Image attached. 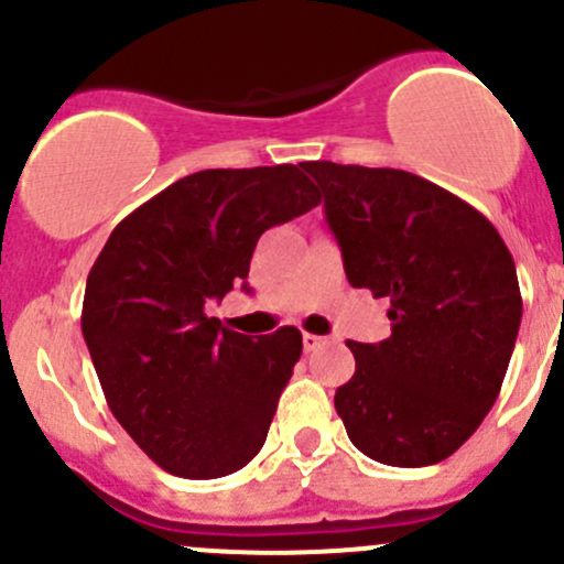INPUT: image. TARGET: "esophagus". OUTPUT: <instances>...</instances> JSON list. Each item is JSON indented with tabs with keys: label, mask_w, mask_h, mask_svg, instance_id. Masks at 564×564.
Masks as SVG:
<instances>
[{
	"label": "esophagus",
	"mask_w": 564,
	"mask_h": 564,
	"mask_svg": "<svg viewBox=\"0 0 564 564\" xmlns=\"http://www.w3.org/2000/svg\"><path fill=\"white\" fill-rule=\"evenodd\" d=\"M322 344H327V338H322V335H314V333H303V346L305 351H314L318 349Z\"/></svg>",
	"instance_id": "esophagus-1"
}]
</instances>
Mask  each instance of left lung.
I'll return each instance as SVG.
<instances>
[{
  "label": "left lung",
  "instance_id": "8db88e82",
  "mask_svg": "<svg viewBox=\"0 0 564 564\" xmlns=\"http://www.w3.org/2000/svg\"><path fill=\"white\" fill-rule=\"evenodd\" d=\"M351 286L390 300L392 333L355 344L335 390L351 445L390 466L440 464L502 390L521 324L513 256L491 220L401 169L305 163Z\"/></svg>",
  "mask_w": 564,
  "mask_h": 564
}]
</instances>
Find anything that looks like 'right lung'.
I'll return each mask as SVG.
<instances>
[{"instance_id":"obj_1","label":"right lung","mask_w":564,"mask_h":564,"mask_svg":"<svg viewBox=\"0 0 564 564\" xmlns=\"http://www.w3.org/2000/svg\"><path fill=\"white\" fill-rule=\"evenodd\" d=\"M318 202L292 163L207 169L119 220L95 259L84 340L108 409L161 469L213 480L264 445L303 335L235 333L204 305L246 281L267 229Z\"/></svg>"}]
</instances>
